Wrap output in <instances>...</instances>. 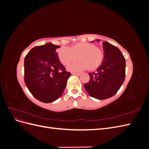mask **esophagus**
<instances>
[{
	"instance_id": "obj_1",
	"label": "esophagus",
	"mask_w": 149,
	"mask_h": 149,
	"mask_svg": "<svg viewBox=\"0 0 149 149\" xmlns=\"http://www.w3.org/2000/svg\"><path fill=\"white\" fill-rule=\"evenodd\" d=\"M71 74L73 75H76V76H79L80 75L79 73H72Z\"/></svg>"
}]
</instances>
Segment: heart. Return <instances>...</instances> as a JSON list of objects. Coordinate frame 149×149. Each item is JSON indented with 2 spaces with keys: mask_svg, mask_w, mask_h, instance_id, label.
<instances>
[{
  "mask_svg": "<svg viewBox=\"0 0 149 149\" xmlns=\"http://www.w3.org/2000/svg\"><path fill=\"white\" fill-rule=\"evenodd\" d=\"M58 56L61 63L65 66L76 61L78 57V61L68 67L71 71H80L86 69L93 71L101 65L104 54L101 49L94 44L78 43L70 48L61 47L58 49Z\"/></svg>",
  "mask_w": 149,
  "mask_h": 149,
  "instance_id": "b5f03b06",
  "label": "heart"
}]
</instances>
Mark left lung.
Here are the masks:
<instances>
[{
    "label": "left lung",
    "mask_w": 149,
    "mask_h": 149,
    "mask_svg": "<svg viewBox=\"0 0 149 149\" xmlns=\"http://www.w3.org/2000/svg\"><path fill=\"white\" fill-rule=\"evenodd\" d=\"M102 65L95 73L89 74V81L84 84L90 96L100 100L113 96L123 84L125 75V60L120 49L107 42H102Z\"/></svg>",
    "instance_id": "left-lung-1"
}]
</instances>
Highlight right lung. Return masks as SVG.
I'll use <instances>...</instances> for the list:
<instances>
[{
	"instance_id": "right-lung-1",
	"label": "right lung",
	"mask_w": 149,
	"mask_h": 149,
	"mask_svg": "<svg viewBox=\"0 0 149 149\" xmlns=\"http://www.w3.org/2000/svg\"><path fill=\"white\" fill-rule=\"evenodd\" d=\"M59 45L47 43L33 48L24 60V81L31 94L48 103L60 97L71 73L58 59Z\"/></svg>"
}]
</instances>
